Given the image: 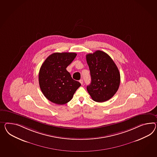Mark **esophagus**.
<instances>
[{"label":"esophagus","instance_id":"esophagus-1","mask_svg":"<svg viewBox=\"0 0 157 157\" xmlns=\"http://www.w3.org/2000/svg\"><path fill=\"white\" fill-rule=\"evenodd\" d=\"M80 82L81 84H83V80H82V79H81V80H80Z\"/></svg>","mask_w":157,"mask_h":157}]
</instances>
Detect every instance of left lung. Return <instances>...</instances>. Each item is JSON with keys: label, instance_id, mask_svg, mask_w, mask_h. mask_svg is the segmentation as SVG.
Here are the masks:
<instances>
[{"label": "left lung", "instance_id": "1", "mask_svg": "<svg viewBox=\"0 0 157 157\" xmlns=\"http://www.w3.org/2000/svg\"><path fill=\"white\" fill-rule=\"evenodd\" d=\"M91 83L87 90L93 100L103 102L110 99L120 84V73L116 65L107 53L96 51L86 55Z\"/></svg>", "mask_w": 157, "mask_h": 157}]
</instances>
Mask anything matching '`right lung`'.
I'll return each instance as SVG.
<instances>
[{"instance_id":"add662e5","label":"right lung","mask_w":157,"mask_h":157,"mask_svg":"<svg viewBox=\"0 0 157 157\" xmlns=\"http://www.w3.org/2000/svg\"><path fill=\"white\" fill-rule=\"evenodd\" d=\"M76 55L73 52L53 53L41 67L39 73L40 88L44 96L53 103L67 104L81 86L66 69Z\"/></svg>"}]
</instances>
